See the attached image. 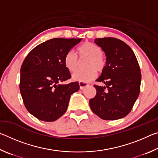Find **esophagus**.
Masks as SVG:
<instances>
[{"mask_svg":"<svg viewBox=\"0 0 158 158\" xmlns=\"http://www.w3.org/2000/svg\"><path fill=\"white\" fill-rule=\"evenodd\" d=\"M79 88L81 90L84 89L85 87H86L89 85V84H87V83H84V82H79Z\"/></svg>","mask_w":158,"mask_h":158,"instance_id":"obj_1","label":"esophagus"}]
</instances>
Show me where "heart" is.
I'll return each mask as SVG.
<instances>
[{"instance_id": "1", "label": "heart", "mask_w": 158, "mask_h": 158, "mask_svg": "<svg viewBox=\"0 0 158 158\" xmlns=\"http://www.w3.org/2000/svg\"><path fill=\"white\" fill-rule=\"evenodd\" d=\"M79 58L73 51H69L64 57V64L68 71L75 72L78 68L80 60L87 58L85 63L86 69L79 70L73 74L74 81L87 83L94 79L98 72H102L106 65L105 56L102 53V50L97 45L90 42H85L78 47L77 49Z\"/></svg>"}]
</instances>
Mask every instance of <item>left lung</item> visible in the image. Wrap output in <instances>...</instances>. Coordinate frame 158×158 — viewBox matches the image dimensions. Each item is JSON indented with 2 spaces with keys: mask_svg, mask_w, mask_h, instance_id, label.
<instances>
[{
  "mask_svg": "<svg viewBox=\"0 0 158 158\" xmlns=\"http://www.w3.org/2000/svg\"><path fill=\"white\" fill-rule=\"evenodd\" d=\"M95 42L106 56V65L94 85L96 95L89 101L91 110L103 120L124 118L132 110L139 95L141 74L132 49L114 37L96 38Z\"/></svg>",
  "mask_w": 158,
  "mask_h": 158,
  "instance_id": "left-lung-1",
  "label": "left lung"
}]
</instances>
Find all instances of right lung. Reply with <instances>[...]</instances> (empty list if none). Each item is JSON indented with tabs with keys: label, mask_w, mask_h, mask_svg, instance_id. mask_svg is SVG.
Listing matches in <instances>:
<instances>
[{
	"label": "right lung",
	"mask_w": 158,
	"mask_h": 158,
	"mask_svg": "<svg viewBox=\"0 0 158 158\" xmlns=\"http://www.w3.org/2000/svg\"><path fill=\"white\" fill-rule=\"evenodd\" d=\"M81 38H53L28 53L21 67L19 89L26 108L37 119L52 122L68 109L69 98L78 91L79 83L62 84L71 75L64 64L66 53Z\"/></svg>",
	"instance_id": "right-lung-1"
}]
</instances>
